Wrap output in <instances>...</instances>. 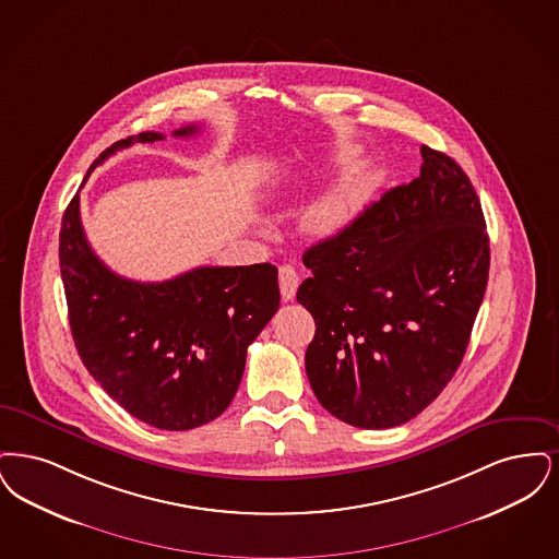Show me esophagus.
<instances>
[{
  "instance_id": "1",
  "label": "esophagus",
  "mask_w": 559,
  "mask_h": 559,
  "mask_svg": "<svg viewBox=\"0 0 559 559\" xmlns=\"http://www.w3.org/2000/svg\"><path fill=\"white\" fill-rule=\"evenodd\" d=\"M298 284H300V277H298L296 269L292 267V265H282L280 267V290H282V298L284 300H292L294 298Z\"/></svg>"
}]
</instances>
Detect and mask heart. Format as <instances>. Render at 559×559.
<instances>
[{
    "label": "heart",
    "mask_w": 559,
    "mask_h": 559,
    "mask_svg": "<svg viewBox=\"0 0 559 559\" xmlns=\"http://www.w3.org/2000/svg\"><path fill=\"white\" fill-rule=\"evenodd\" d=\"M359 202H361V192H355V190L325 198L307 213L305 225L319 238L334 236L348 223V218L353 217Z\"/></svg>",
    "instance_id": "heart-1"
}]
</instances>
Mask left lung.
Wrapping results in <instances>:
<instances>
[{
    "instance_id": "8db88e82",
    "label": "left lung",
    "mask_w": 559,
    "mask_h": 559,
    "mask_svg": "<svg viewBox=\"0 0 559 559\" xmlns=\"http://www.w3.org/2000/svg\"><path fill=\"white\" fill-rule=\"evenodd\" d=\"M302 254L296 300L316 319L305 367L342 421L384 430L424 412L462 365L490 248L476 190L447 154Z\"/></svg>"
}]
</instances>
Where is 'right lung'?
Returning a JSON list of instances; mask_svg holds the SVG:
<instances>
[{"label":"right lung","instance_id":"right-lung-1","mask_svg":"<svg viewBox=\"0 0 559 559\" xmlns=\"http://www.w3.org/2000/svg\"><path fill=\"white\" fill-rule=\"evenodd\" d=\"M198 131L188 124L173 135ZM160 140L156 131L121 140L87 175L117 150ZM60 273L81 361L124 412L158 430H192L225 412L248 346L280 309L277 269L269 263L198 267L150 284L117 275L85 240L79 194L62 217Z\"/></svg>","mask_w":559,"mask_h":559}]
</instances>
